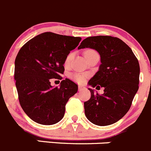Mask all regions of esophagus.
I'll return each instance as SVG.
<instances>
[{
  "mask_svg": "<svg viewBox=\"0 0 151 151\" xmlns=\"http://www.w3.org/2000/svg\"><path fill=\"white\" fill-rule=\"evenodd\" d=\"M85 88H85L83 86H79V91H83L84 90Z\"/></svg>",
  "mask_w": 151,
  "mask_h": 151,
  "instance_id": "esophagus-1",
  "label": "esophagus"
}]
</instances>
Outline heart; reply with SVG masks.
Masks as SVG:
<instances>
[{"label": "heart", "mask_w": 151, "mask_h": 151, "mask_svg": "<svg viewBox=\"0 0 151 151\" xmlns=\"http://www.w3.org/2000/svg\"><path fill=\"white\" fill-rule=\"evenodd\" d=\"M95 52H96V51L93 50V49H88V50L85 51L84 55L86 58L88 56V55H90L91 54L95 53ZM73 58H74V53H73V52H70V53H68V55H67V56L65 57V62H64V64H65V66H68V65H69V64L71 63V60H73ZM72 77L76 82L82 83H83L85 80H86V75H85V74H80V73H76V74H73Z\"/></svg>", "instance_id": "obj_1"}]
</instances>
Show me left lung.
I'll return each mask as SVG.
<instances>
[{"mask_svg":"<svg viewBox=\"0 0 151 151\" xmlns=\"http://www.w3.org/2000/svg\"><path fill=\"white\" fill-rule=\"evenodd\" d=\"M83 48L95 49L101 58L99 71L88 85L104 87L102 95L88 88L91 98L84 102L85 114L91 122L99 126L115 123L129 111L139 89L138 60L131 48L115 37H89L78 49Z\"/></svg>","mask_w":151,"mask_h":151,"instance_id":"1","label":"left lung"}]
</instances>
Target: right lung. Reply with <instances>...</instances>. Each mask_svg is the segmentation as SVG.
Instances as JSON below:
<instances>
[{"instance_id": "add662e5", "label": "right lung", "mask_w": 151, "mask_h": 151, "mask_svg": "<svg viewBox=\"0 0 151 151\" xmlns=\"http://www.w3.org/2000/svg\"><path fill=\"white\" fill-rule=\"evenodd\" d=\"M81 40L79 37L45 32L25 43L14 62V80L20 105L30 119L41 125L58 123L78 86L69 79L53 88L51 79L62 80L65 57Z\"/></svg>"}]
</instances>
